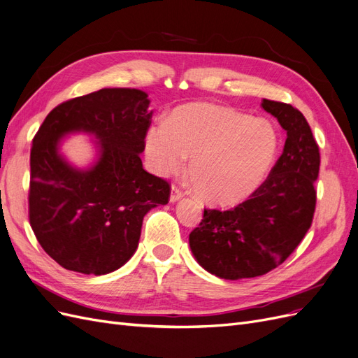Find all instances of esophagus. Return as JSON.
Segmentation results:
<instances>
[{
    "instance_id": "obj_1",
    "label": "esophagus",
    "mask_w": 358,
    "mask_h": 358,
    "mask_svg": "<svg viewBox=\"0 0 358 358\" xmlns=\"http://www.w3.org/2000/svg\"><path fill=\"white\" fill-rule=\"evenodd\" d=\"M181 198H182V192L178 189V186H176V184H172L169 201H171V202H177V201H180Z\"/></svg>"
}]
</instances>
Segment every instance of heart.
Here are the masks:
<instances>
[{"label": "heart", "instance_id": "1", "mask_svg": "<svg viewBox=\"0 0 358 358\" xmlns=\"http://www.w3.org/2000/svg\"><path fill=\"white\" fill-rule=\"evenodd\" d=\"M276 152L278 132L269 120L210 102L178 107L145 136V155L156 174H177L190 159L194 193L215 206L248 199L268 177Z\"/></svg>", "mask_w": 358, "mask_h": 358}]
</instances>
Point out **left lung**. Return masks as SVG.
Segmentation results:
<instances>
[{
  "instance_id": "1",
  "label": "left lung",
  "mask_w": 358,
  "mask_h": 358,
  "mask_svg": "<svg viewBox=\"0 0 358 358\" xmlns=\"http://www.w3.org/2000/svg\"><path fill=\"white\" fill-rule=\"evenodd\" d=\"M262 107L287 132L282 155L262 186L234 210H205L189 244L194 259L223 280L255 278L292 255L313 223L320 152L306 119L290 103Z\"/></svg>"
}]
</instances>
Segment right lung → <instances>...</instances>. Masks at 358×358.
<instances>
[{"label":"right lung","instance_id":"add662e5","mask_svg":"<svg viewBox=\"0 0 358 358\" xmlns=\"http://www.w3.org/2000/svg\"><path fill=\"white\" fill-rule=\"evenodd\" d=\"M140 89L113 87L62 102L32 140L29 223L43 250L62 268L106 275L136 251L144 215L169 201V184L143 168L140 155L153 111ZM96 138L97 160L73 167L63 136Z\"/></svg>","mask_w":358,"mask_h":358}]
</instances>
